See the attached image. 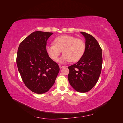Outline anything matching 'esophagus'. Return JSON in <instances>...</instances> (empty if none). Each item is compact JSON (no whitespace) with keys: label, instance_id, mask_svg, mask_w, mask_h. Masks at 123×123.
I'll return each instance as SVG.
<instances>
[{"label":"esophagus","instance_id":"obj_1","mask_svg":"<svg viewBox=\"0 0 123 123\" xmlns=\"http://www.w3.org/2000/svg\"><path fill=\"white\" fill-rule=\"evenodd\" d=\"M59 68H60V69H62V68H64L65 67L64 66H62V65H59Z\"/></svg>","mask_w":123,"mask_h":123}]
</instances>
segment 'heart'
<instances>
[{"mask_svg": "<svg viewBox=\"0 0 123 123\" xmlns=\"http://www.w3.org/2000/svg\"><path fill=\"white\" fill-rule=\"evenodd\" d=\"M54 44L47 45L46 51L49 56L57 61L63 52L59 60L61 63L71 61L76 62L82 58L86 50V45L82 40L68 35H62L56 38Z\"/></svg>", "mask_w": 123, "mask_h": 123, "instance_id": "heart-1", "label": "heart"}]
</instances>
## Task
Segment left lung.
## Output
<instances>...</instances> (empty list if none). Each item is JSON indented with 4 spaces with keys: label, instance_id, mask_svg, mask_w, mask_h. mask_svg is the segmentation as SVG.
<instances>
[{
    "label": "left lung",
    "instance_id": "8db88e82",
    "mask_svg": "<svg viewBox=\"0 0 123 123\" xmlns=\"http://www.w3.org/2000/svg\"><path fill=\"white\" fill-rule=\"evenodd\" d=\"M80 33L85 39V52L80 60L68 67V79L74 90L85 93L93 88L98 80L103 64L102 50L93 36L85 32Z\"/></svg>",
    "mask_w": 123,
    "mask_h": 123
}]
</instances>
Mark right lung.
Instances as JSON below:
<instances>
[{"label": "right lung", "mask_w": 123, "mask_h": 123, "mask_svg": "<svg viewBox=\"0 0 123 123\" xmlns=\"http://www.w3.org/2000/svg\"><path fill=\"white\" fill-rule=\"evenodd\" d=\"M53 34L35 31L19 44L16 63L21 79L28 89L37 94L44 93L52 87L59 67L46 51L47 41Z\"/></svg>", "instance_id": "right-lung-1"}]
</instances>
